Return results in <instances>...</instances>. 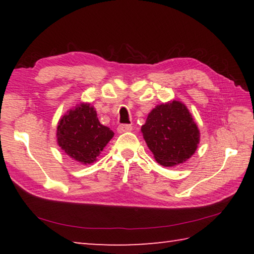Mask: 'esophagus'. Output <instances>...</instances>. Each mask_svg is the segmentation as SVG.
Masks as SVG:
<instances>
[{
  "label": "esophagus",
  "instance_id": "obj_1",
  "mask_svg": "<svg viewBox=\"0 0 254 254\" xmlns=\"http://www.w3.org/2000/svg\"><path fill=\"white\" fill-rule=\"evenodd\" d=\"M133 127L131 124H120L118 127V132L119 133H124V132H130L132 131Z\"/></svg>",
  "mask_w": 254,
  "mask_h": 254
}]
</instances>
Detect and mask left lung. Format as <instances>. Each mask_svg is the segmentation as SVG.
Segmentation results:
<instances>
[{"mask_svg":"<svg viewBox=\"0 0 254 254\" xmlns=\"http://www.w3.org/2000/svg\"><path fill=\"white\" fill-rule=\"evenodd\" d=\"M158 163L174 167L187 161L199 143V130L186 105L173 101L157 105L141 127Z\"/></svg>","mask_w":254,"mask_h":254,"instance_id":"8db88e82","label":"left lung"}]
</instances>
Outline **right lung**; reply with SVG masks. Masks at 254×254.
<instances>
[{
	"instance_id": "right-lung-1",
	"label": "right lung",
	"mask_w": 254,
	"mask_h": 254,
	"mask_svg": "<svg viewBox=\"0 0 254 254\" xmlns=\"http://www.w3.org/2000/svg\"><path fill=\"white\" fill-rule=\"evenodd\" d=\"M110 127L100 123L94 107L80 103L60 119L57 127L58 145L75 161L89 165L96 160L113 137Z\"/></svg>"
}]
</instances>
